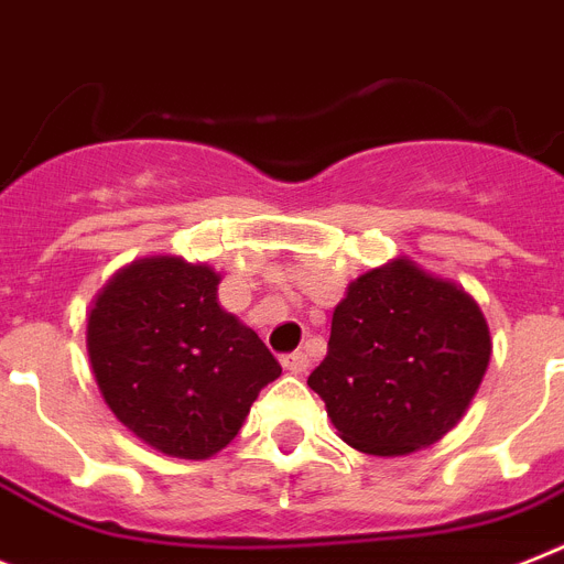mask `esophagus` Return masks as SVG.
<instances>
[{
    "label": "esophagus",
    "mask_w": 564,
    "mask_h": 564,
    "mask_svg": "<svg viewBox=\"0 0 564 564\" xmlns=\"http://www.w3.org/2000/svg\"><path fill=\"white\" fill-rule=\"evenodd\" d=\"M282 366L291 375H302V371L308 369V355H302V351H293V355H282Z\"/></svg>",
    "instance_id": "34e87169"
}]
</instances>
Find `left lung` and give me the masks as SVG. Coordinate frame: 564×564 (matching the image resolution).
<instances>
[{
    "label": "left lung",
    "instance_id": "8db88e82",
    "mask_svg": "<svg viewBox=\"0 0 564 564\" xmlns=\"http://www.w3.org/2000/svg\"><path fill=\"white\" fill-rule=\"evenodd\" d=\"M490 355L487 319L464 288L392 259L348 285L308 386L348 446L409 455L464 417Z\"/></svg>",
    "mask_w": 564,
    "mask_h": 564
}]
</instances>
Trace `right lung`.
I'll return each instance as SVG.
<instances>
[{
  "label": "right lung",
  "mask_w": 564,
  "mask_h": 564,
  "mask_svg": "<svg viewBox=\"0 0 564 564\" xmlns=\"http://www.w3.org/2000/svg\"><path fill=\"white\" fill-rule=\"evenodd\" d=\"M218 276L181 256H147L106 282L86 348L106 406L172 458L225 449L282 375L259 334L218 305Z\"/></svg>",
  "instance_id": "right-lung-1"
}]
</instances>
